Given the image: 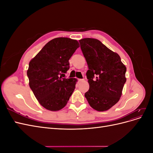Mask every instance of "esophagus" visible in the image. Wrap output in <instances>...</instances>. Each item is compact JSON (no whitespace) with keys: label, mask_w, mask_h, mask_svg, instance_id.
Listing matches in <instances>:
<instances>
[{"label":"esophagus","mask_w":153,"mask_h":153,"mask_svg":"<svg viewBox=\"0 0 153 153\" xmlns=\"http://www.w3.org/2000/svg\"><path fill=\"white\" fill-rule=\"evenodd\" d=\"M84 80V79H78V82H83Z\"/></svg>","instance_id":"34e87169"}]
</instances>
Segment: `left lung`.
<instances>
[{
  "label": "left lung",
  "mask_w": 153,
  "mask_h": 153,
  "mask_svg": "<svg viewBox=\"0 0 153 153\" xmlns=\"http://www.w3.org/2000/svg\"><path fill=\"white\" fill-rule=\"evenodd\" d=\"M79 42L89 68L86 75L89 89L85 97L92 108L103 112L120 100L126 81V68L119 55L98 39L84 38Z\"/></svg>",
  "instance_id": "8db88e82"
}]
</instances>
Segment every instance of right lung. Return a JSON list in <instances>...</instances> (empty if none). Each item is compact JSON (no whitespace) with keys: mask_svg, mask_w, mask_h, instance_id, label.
<instances>
[{"mask_svg":"<svg viewBox=\"0 0 153 153\" xmlns=\"http://www.w3.org/2000/svg\"><path fill=\"white\" fill-rule=\"evenodd\" d=\"M79 47L75 39L57 38L50 41L29 62V86L40 105L50 111L63 108L75 89L76 78H63L69 60Z\"/></svg>","mask_w":153,"mask_h":153,"instance_id":"obj_1","label":"right lung"}]
</instances>
